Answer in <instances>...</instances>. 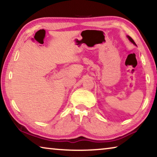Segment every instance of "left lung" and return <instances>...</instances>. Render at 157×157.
I'll return each mask as SVG.
<instances>
[{
  "label": "left lung",
  "instance_id": "8db88e82",
  "mask_svg": "<svg viewBox=\"0 0 157 157\" xmlns=\"http://www.w3.org/2000/svg\"><path fill=\"white\" fill-rule=\"evenodd\" d=\"M127 37H128V39H129V41H131V42H132V43H133V44H135V45H136V44H135V42H134V40H133V39H132V37H130L129 36H127Z\"/></svg>",
  "mask_w": 157,
  "mask_h": 157
}]
</instances>
